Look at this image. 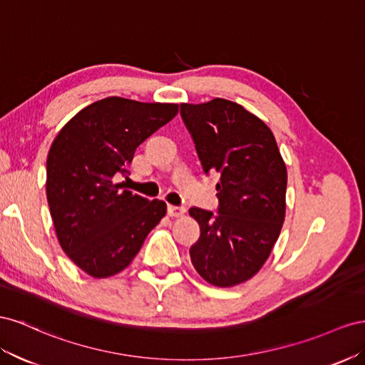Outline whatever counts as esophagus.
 I'll use <instances>...</instances> for the list:
<instances>
[{
  "label": "esophagus",
  "mask_w": 365,
  "mask_h": 365,
  "mask_svg": "<svg viewBox=\"0 0 365 365\" xmlns=\"http://www.w3.org/2000/svg\"><path fill=\"white\" fill-rule=\"evenodd\" d=\"M186 212V210L183 206H174V205H168V215L170 217H182Z\"/></svg>",
  "instance_id": "1"
}]
</instances>
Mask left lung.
<instances>
[{"instance_id": "8db88e82", "label": "left lung", "mask_w": 365, "mask_h": 365, "mask_svg": "<svg viewBox=\"0 0 365 365\" xmlns=\"http://www.w3.org/2000/svg\"><path fill=\"white\" fill-rule=\"evenodd\" d=\"M205 173H218V214L191 207L200 238L191 263L205 281L232 287L269 258L286 217L287 170L267 125L237 102L180 103Z\"/></svg>"}]
</instances>
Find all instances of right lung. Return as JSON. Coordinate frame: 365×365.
I'll return each instance as SVG.
<instances>
[{
  "label": "right lung",
  "instance_id": "obj_1",
  "mask_svg": "<svg viewBox=\"0 0 365 365\" xmlns=\"http://www.w3.org/2000/svg\"><path fill=\"white\" fill-rule=\"evenodd\" d=\"M177 113V103L111 96L76 113L51 143L50 215L62 251L87 275L122 272L165 217L163 200L122 191L116 179L127 175L139 145Z\"/></svg>",
  "mask_w": 365,
  "mask_h": 365
}]
</instances>
